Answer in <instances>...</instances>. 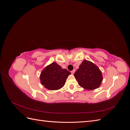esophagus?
<instances>
[{"label": "esophagus", "mask_w": 130, "mask_h": 130, "mask_svg": "<svg viewBox=\"0 0 130 130\" xmlns=\"http://www.w3.org/2000/svg\"><path fill=\"white\" fill-rule=\"evenodd\" d=\"M75 70L74 69V70H72V71H71V73H72V74H74V73H75Z\"/></svg>", "instance_id": "esophagus-1"}]
</instances>
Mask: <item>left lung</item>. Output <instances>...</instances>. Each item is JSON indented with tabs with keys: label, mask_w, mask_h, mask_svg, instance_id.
Masks as SVG:
<instances>
[{
	"label": "left lung",
	"mask_w": 130,
	"mask_h": 130,
	"mask_svg": "<svg viewBox=\"0 0 130 130\" xmlns=\"http://www.w3.org/2000/svg\"><path fill=\"white\" fill-rule=\"evenodd\" d=\"M74 75L78 84L88 90L99 87L103 81V76L99 68L92 62L86 60L81 63Z\"/></svg>",
	"instance_id": "obj_1"
}]
</instances>
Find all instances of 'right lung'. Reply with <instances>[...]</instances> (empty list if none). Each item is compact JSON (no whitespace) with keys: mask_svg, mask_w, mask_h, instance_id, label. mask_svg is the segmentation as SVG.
Masks as SVG:
<instances>
[{"mask_svg":"<svg viewBox=\"0 0 130 130\" xmlns=\"http://www.w3.org/2000/svg\"><path fill=\"white\" fill-rule=\"evenodd\" d=\"M70 74L68 70L62 68L56 62H53L46 66L41 72V84L49 90L59 89L63 87L66 79Z\"/></svg>","mask_w":130,"mask_h":130,"instance_id":"obj_1","label":"right lung"}]
</instances>
